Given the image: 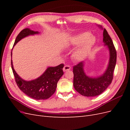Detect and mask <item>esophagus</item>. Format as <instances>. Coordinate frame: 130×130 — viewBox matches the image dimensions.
Returning <instances> with one entry per match:
<instances>
[{"instance_id":"obj_1","label":"esophagus","mask_w":130,"mask_h":130,"mask_svg":"<svg viewBox=\"0 0 130 130\" xmlns=\"http://www.w3.org/2000/svg\"><path fill=\"white\" fill-rule=\"evenodd\" d=\"M70 69H71V67H70V66H68V65H66L64 66L63 68V72H66V71H68V70H69Z\"/></svg>"}]
</instances>
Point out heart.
<instances>
[{"label":"heart","instance_id":"b5f03b06","mask_svg":"<svg viewBox=\"0 0 130 130\" xmlns=\"http://www.w3.org/2000/svg\"><path fill=\"white\" fill-rule=\"evenodd\" d=\"M95 38L90 36L88 32L82 33L74 36L72 40V44L78 45L82 43L80 46L74 52L73 56L77 60H82L87 55L95 43Z\"/></svg>","mask_w":130,"mask_h":130}]
</instances>
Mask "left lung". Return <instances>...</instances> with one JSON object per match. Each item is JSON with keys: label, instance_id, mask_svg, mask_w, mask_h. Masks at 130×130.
Returning <instances> with one entry per match:
<instances>
[{"label": "left lung", "instance_id": "obj_1", "mask_svg": "<svg viewBox=\"0 0 130 130\" xmlns=\"http://www.w3.org/2000/svg\"><path fill=\"white\" fill-rule=\"evenodd\" d=\"M99 27L103 29L102 26ZM103 42L108 48L109 60L107 68L103 75L97 77L88 76L84 71V62H81L73 67L74 87L82 95L92 97L100 95L107 89L113 80L117 61V52L112 39L105 29L103 31Z\"/></svg>", "mask_w": 130, "mask_h": 130}]
</instances>
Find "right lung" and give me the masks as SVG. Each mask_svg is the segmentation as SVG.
<instances>
[{
  "instance_id": "1",
  "label": "right lung",
  "mask_w": 130,
  "mask_h": 130,
  "mask_svg": "<svg viewBox=\"0 0 130 130\" xmlns=\"http://www.w3.org/2000/svg\"><path fill=\"white\" fill-rule=\"evenodd\" d=\"M38 31H34L29 28L22 30L15 39L13 46L22 38L30 35L38 34ZM11 55L12 56V52ZM63 64L56 67H50L44 73L36 79L25 81L19 76L14 70L11 59V67L15 77V81L19 88L26 95L36 100H44L49 98L55 92L57 84L63 74Z\"/></svg>"
}]
</instances>
